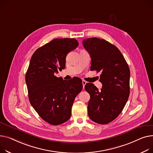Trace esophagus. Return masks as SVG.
Masks as SVG:
<instances>
[{"label": "esophagus", "instance_id": "34e87169", "mask_svg": "<svg viewBox=\"0 0 153 153\" xmlns=\"http://www.w3.org/2000/svg\"><path fill=\"white\" fill-rule=\"evenodd\" d=\"M82 83H83V88H85V86L86 84V81H85V80H83L82 81Z\"/></svg>", "mask_w": 153, "mask_h": 153}]
</instances>
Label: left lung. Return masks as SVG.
<instances>
[{
	"label": "left lung",
	"instance_id": "1",
	"mask_svg": "<svg viewBox=\"0 0 153 153\" xmlns=\"http://www.w3.org/2000/svg\"><path fill=\"white\" fill-rule=\"evenodd\" d=\"M91 59V70L101 71V90L88 83L85 90L90 95L88 116L93 121L107 124L122 112L130 94V69L119 49L103 39L91 38L83 41Z\"/></svg>",
	"mask_w": 153,
	"mask_h": 153
}]
</instances>
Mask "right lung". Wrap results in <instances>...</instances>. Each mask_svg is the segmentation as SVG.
<instances>
[{
  "mask_svg": "<svg viewBox=\"0 0 153 153\" xmlns=\"http://www.w3.org/2000/svg\"><path fill=\"white\" fill-rule=\"evenodd\" d=\"M78 46L75 39H54L34 52L26 71L30 102L41 117L53 125L70 118L75 98L83 89L78 77L66 81L54 75L65 68L67 53Z\"/></svg>",
  "mask_w": 153,
  "mask_h": 153,
  "instance_id": "obj_1",
  "label": "right lung"
}]
</instances>
